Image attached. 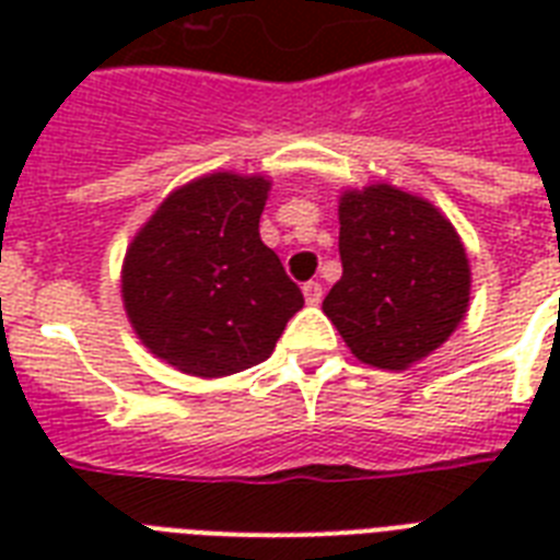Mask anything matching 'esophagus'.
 <instances>
[{
	"label": "esophagus",
	"instance_id": "esophagus-1",
	"mask_svg": "<svg viewBox=\"0 0 560 560\" xmlns=\"http://www.w3.org/2000/svg\"><path fill=\"white\" fill-rule=\"evenodd\" d=\"M302 293H305L307 305H319V302H323V284H319V281H307L305 288H302Z\"/></svg>",
	"mask_w": 560,
	"mask_h": 560
}]
</instances>
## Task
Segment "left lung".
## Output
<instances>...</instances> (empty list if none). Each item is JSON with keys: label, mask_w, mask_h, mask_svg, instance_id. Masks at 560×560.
<instances>
[{"label": "left lung", "mask_w": 560, "mask_h": 560, "mask_svg": "<svg viewBox=\"0 0 560 560\" xmlns=\"http://www.w3.org/2000/svg\"><path fill=\"white\" fill-rule=\"evenodd\" d=\"M340 261L323 311L369 366L398 372L427 358L468 311L470 267L456 229L400 188L342 194Z\"/></svg>", "instance_id": "left-lung-1"}]
</instances>
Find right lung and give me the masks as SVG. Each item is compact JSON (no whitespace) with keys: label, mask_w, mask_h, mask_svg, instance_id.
<instances>
[{"label":"right lung","mask_w":560,"mask_h":560,"mask_svg":"<svg viewBox=\"0 0 560 560\" xmlns=\"http://www.w3.org/2000/svg\"><path fill=\"white\" fill-rule=\"evenodd\" d=\"M270 183L209 174L162 202L127 249L121 296L139 340L179 372L258 366L305 296L258 235Z\"/></svg>","instance_id":"right-lung-1"}]
</instances>
